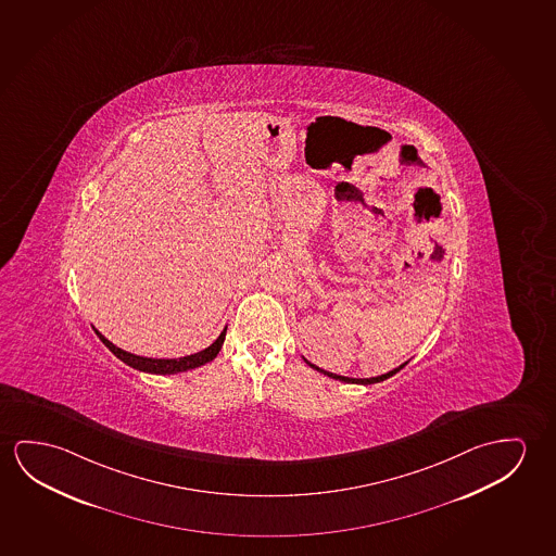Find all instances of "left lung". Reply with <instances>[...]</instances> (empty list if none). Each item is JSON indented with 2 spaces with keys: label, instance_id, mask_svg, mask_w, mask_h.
Masks as SVG:
<instances>
[{
  "label": "left lung",
  "instance_id": "1",
  "mask_svg": "<svg viewBox=\"0 0 556 556\" xmlns=\"http://www.w3.org/2000/svg\"><path fill=\"white\" fill-rule=\"evenodd\" d=\"M304 362L308 364L309 368L316 369V371H319V374H324V376L327 377H333V379H337V381H342V383H354V384H374L379 383V381H384V379H389V377H393L396 371H401L408 362H404V364H401L399 368L391 369V371H387V374H383V376H377V377H364V379H356V377H344V376H337V374H331V371H325V369L317 368V366H314L312 362H308V359L304 358Z\"/></svg>",
  "mask_w": 556,
  "mask_h": 556
}]
</instances>
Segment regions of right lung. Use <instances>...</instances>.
<instances>
[{
    "mask_svg": "<svg viewBox=\"0 0 556 556\" xmlns=\"http://www.w3.org/2000/svg\"><path fill=\"white\" fill-rule=\"evenodd\" d=\"M94 331L96 334L100 337V341H102L121 362H125L130 368L144 371V374H154V376H172V374H180V371H188V369L200 368V366H204L207 362H212V359L219 354V351H222L227 327L223 329L222 334H219L207 349L197 352V354H190V356H182V358H146V356H137V354H130V352L123 351L119 346H115V344H113L112 341H108L98 329H94Z\"/></svg>",
    "mask_w": 556,
    "mask_h": 556,
    "instance_id": "1",
    "label": "right lung"
}]
</instances>
